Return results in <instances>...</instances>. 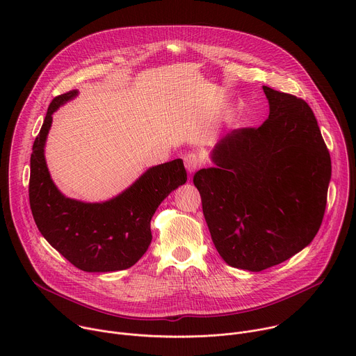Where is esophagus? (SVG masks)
Returning a JSON list of instances; mask_svg holds the SVG:
<instances>
[{"instance_id":"obj_1","label":"esophagus","mask_w":356,"mask_h":356,"mask_svg":"<svg viewBox=\"0 0 356 356\" xmlns=\"http://www.w3.org/2000/svg\"><path fill=\"white\" fill-rule=\"evenodd\" d=\"M184 166H186V170L190 175L194 173L200 166V156L197 154H193V152H190V154H187L184 156Z\"/></svg>"}]
</instances>
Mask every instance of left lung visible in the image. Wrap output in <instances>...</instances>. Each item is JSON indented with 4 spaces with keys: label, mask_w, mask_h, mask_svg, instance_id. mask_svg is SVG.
<instances>
[{
    "label": "left lung",
    "mask_w": 356,
    "mask_h": 356,
    "mask_svg": "<svg viewBox=\"0 0 356 356\" xmlns=\"http://www.w3.org/2000/svg\"><path fill=\"white\" fill-rule=\"evenodd\" d=\"M269 117L221 138L193 183L220 257L261 272L310 245L320 229L331 158L306 101L264 86Z\"/></svg>",
    "instance_id": "1"
}]
</instances>
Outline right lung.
Wrapping results in <instances>:
<instances>
[{
  "mask_svg": "<svg viewBox=\"0 0 356 356\" xmlns=\"http://www.w3.org/2000/svg\"><path fill=\"white\" fill-rule=\"evenodd\" d=\"M72 90L54 98L31 155L29 202L43 238L84 272H115L134 266L147 250L150 220L161 202L187 181L181 159L149 168L118 195L99 202L66 197L52 180L44 145L52 115L76 98Z\"/></svg>",
  "mask_w": 356,
  "mask_h": 356,
  "instance_id": "right-lung-1",
  "label": "right lung"
}]
</instances>
